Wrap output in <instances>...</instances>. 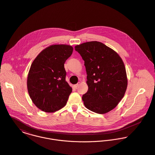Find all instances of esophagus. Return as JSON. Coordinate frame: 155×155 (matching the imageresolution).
Wrapping results in <instances>:
<instances>
[{"label":"esophagus","mask_w":155,"mask_h":155,"mask_svg":"<svg viewBox=\"0 0 155 155\" xmlns=\"http://www.w3.org/2000/svg\"><path fill=\"white\" fill-rule=\"evenodd\" d=\"M79 84H80V82H78L77 84L74 85H73V88H75V89H76V88H78V87L79 85Z\"/></svg>","instance_id":"obj_1"}]
</instances>
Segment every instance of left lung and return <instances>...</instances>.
I'll return each mask as SVG.
<instances>
[{
	"mask_svg": "<svg viewBox=\"0 0 155 155\" xmlns=\"http://www.w3.org/2000/svg\"><path fill=\"white\" fill-rule=\"evenodd\" d=\"M84 61L88 91L82 96L89 110L105 114L115 108L125 94L127 79L124 64L117 53L99 41L75 46Z\"/></svg>",
	"mask_w": 155,
	"mask_h": 155,
	"instance_id": "8db88e82",
	"label": "left lung"
}]
</instances>
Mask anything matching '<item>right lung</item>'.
<instances>
[{
    "label": "right lung",
    "instance_id": "add662e5",
    "mask_svg": "<svg viewBox=\"0 0 155 155\" xmlns=\"http://www.w3.org/2000/svg\"><path fill=\"white\" fill-rule=\"evenodd\" d=\"M73 50L69 45H52L32 62L28 76V91L33 103L41 110L53 112L66 104L72 88L65 81L64 64Z\"/></svg>",
    "mask_w": 155,
    "mask_h": 155
}]
</instances>
